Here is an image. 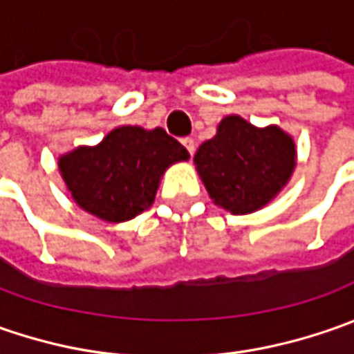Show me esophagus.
<instances>
[{"label": "esophagus", "instance_id": "1", "mask_svg": "<svg viewBox=\"0 0 354 354\" xmlns=\"http://www.w3.org/2000/svg\"><path fill=\"white\" fill-rule=\"evenodd\" d=\"M183 145L187 147V151L193 156L195 153V147H197V143H195V140L193 138H183Z\"/></svg>", "mask_w": 354, "mask_h": 354}]
</instances>
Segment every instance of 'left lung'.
I'll return each mask as SVG.
<instances>
[{"mask_svg": "<svg viewBox=\"0 0 354 354\" xmlns=\"http://www.w3.org/2000/svg\"><path fill=\"white\" fill-rule=\"evenodd\" d=\"M212 203L232 214H250L278 197L297 165L293 138L270 124L258 128L230 114L214 138L201 143L193 157Z\"/></svg>", "mask_w": 354, "mask_h": 354, "instance_id": "obj_1", "label": "left lung"}]
</instances>
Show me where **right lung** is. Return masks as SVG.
I'll use <instances>...</instances> for the list:
<instances>
[{"label":"right lung","instance_id":"add662e5","mask_svg":"<svg viewBox=\"0 0 354 354\" xmlns=\"http://www.w3.org/2000/svg\"><path fill=\"white\" fill-rule=\"evenodd\" d=\"M189 151L163 128L118 126L96 145L59 157V171L76 205L106 223H126L147 211L173 163Z\"/></svg>","mask_w":354,"mask_h":354}]
</instances>
